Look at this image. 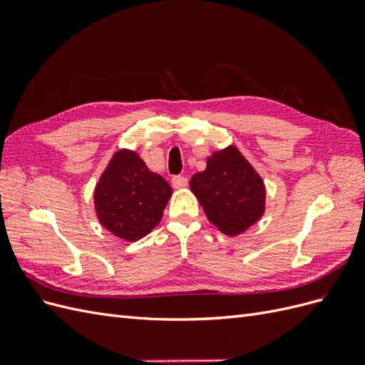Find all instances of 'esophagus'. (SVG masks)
<instances>
[{
    "label": "esophagus",
    "mask_w": 365,
    "mask_h": 365,
    "mask_svg": "<svg viewBox=\"0 0 365 365\" xmlns=\"http://www.w3.org/2000/svg\"><path fill=\"white\" fill-rule=\"evenodd\" d=\"M187 178L185 176H173L172 178V185H173V189H184V187H187Z\"/></svg>",
    "instance_id": "esophagus-1"
}]
</instances>
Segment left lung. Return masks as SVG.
Instances as JSON below:
<instances>
[{"instance_id": "left-lung-1", "label": "left lung", "mask_w": 365, "mask_h": 365, "mask_svg": "<svg viewBox=\"0 0 365 365\" xmlns=\"http://www.w3.org/2000/svg\"><path fill=\"white\" fill-rule=\"evenodd\" d=\"M190 190L220 233L236 237L259 222L267 210V187L236 145L215 150Z\"/></svg>"}]
</instances>
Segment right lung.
<instances>
[{"label":"right lung","instance_id":"right-lung-1","mask_svg":"<svg viewBox=\"0 0 365 365\" xmlns=\"http://www.w3.org/2000/svg\"><path fill=\"white\" fill-rule=\"evenodd\" d=\"M172 187L148 169L135 150L120 149L94 187L96 216L109 233L126 242L148 236L163 217Z\"/></svg>","mask_w":365,"mask_h":365}]
</instances>
